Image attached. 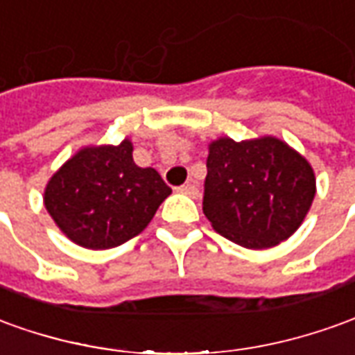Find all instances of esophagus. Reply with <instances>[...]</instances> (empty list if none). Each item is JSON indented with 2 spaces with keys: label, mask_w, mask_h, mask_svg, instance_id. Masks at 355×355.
Returning <instances> with one entry per match:
<instances>
[{
  "label": "esophagus",
  "mask_w": 355,
  "mask_h": 355,
  "mask_svg": "<svg viewBox=\"0 0 355 355\" xmlns=\"http://www.w3.org/2000/svg\"><path fill=\"white\" fill-rule=\"evenodd\" d=\"M178 192H180V194L190 196V198H198V196H200V190H198V188H196V184H192V182L180 186V188H178Z\"/></svg>",
  "instance_id": "esophagus-1"
}]
</instances>
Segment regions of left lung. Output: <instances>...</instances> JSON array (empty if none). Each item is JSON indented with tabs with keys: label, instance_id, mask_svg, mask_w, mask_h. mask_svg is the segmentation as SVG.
<instances>
[{
	"label": "left lung",
	"instance_id": "obj_1",
	"mask_svg": "<svg viewBox=\"0 0 355 355\" xmlns=\"http://www.w3.org/2000/svg\"><path fill=\"white\" fill-rule=\"evenodd\" d=\"M207 150L203 213L213 230L238 246L267 250L300 229L317 192L302 153L277 136H220Z\"/></svg>",
	"mask_w": 355,
	"mask_h": 355
}]
</instances>
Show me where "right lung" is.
Wrapping results in <instances>:
<instances>
[{
  "label": "right lung",
  "instance_id": "add662e5",
  "mask_svg": "<svg viewBox=\"0 0 355 355\" xmlns=\"http://www.w3.org/2000/svg\"><path fill=\"white\" fill-rule=\"evenodd\" d=\"M132 142L84 146L44 190V205L59 230L86 250H109L138 236L171 188L152 167H138Z\"/></svg>",
  "mask_w": 355,
  "mask_h": 355
}]
</instances>
